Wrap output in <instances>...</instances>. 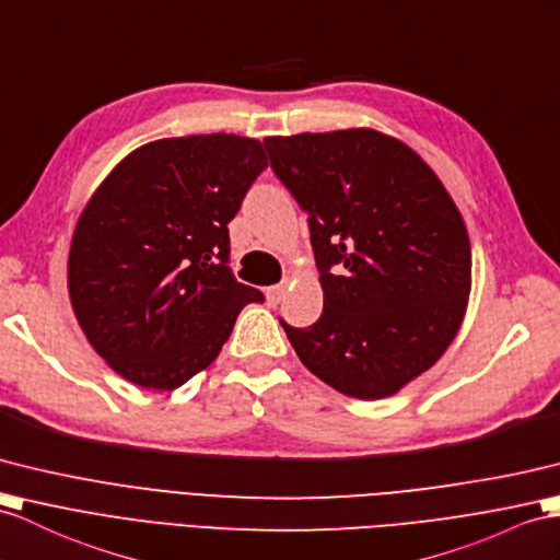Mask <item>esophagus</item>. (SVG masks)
Listing matches in <instances>:
<instances>
[{
  "instance_id": "34e87169",
  "label": "esophagus",
  "mask_w": 560,
  "mask_h": 560,
  "mask_svg": "<svg viewBox=\"0 0 560 560\" xmlns=\"http://www.w3.org/2000/svg\"><path fill=\"white\" fill-rule=\"evenodd\" d=\"M282 294H284V284H282V282H280V284H272V288H268V290H266V299H268V304H270V306L280 304Z\"/></svg>"
}]
</instances>
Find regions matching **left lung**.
<instances>
[{
    "instance_id": "left-lung-1",
    "label": "left lung",
    "mask_w": 560,
    "mask_h": 560,
    "mask_svg": "<svg viewBox=\"0 0 560 560\" xmlns=\"http://www.w3.org/2000/svg\"><path fill=\"white\" fill-rule=\"evenodd\" d=\"M270 168L308 215L323 313L280 318L296 357L353 399L399 392L456 337L470 242L456 203L411 147L375 130L266 138Z\"/></svg>"
}]
</instances>
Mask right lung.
<instances>
[{
  "mask_svg": "<svg viewBox=\"0 0 560 560\" xmlns=\"http://www.w3.org/2000/svg\"><path fill=\"white\" fill-rule=\"evenodd\" d=\"M261 142L189 135L135 149L75 225L68 292L94 351L130 383L175 389L264 294L230 270L228 223L266 171Z\"/></svg>",
  "mask_w": 560,
  "mask_h": 560,
  "instance_id": "add662e5",
  "label": "right lung"
}]
</instances>
